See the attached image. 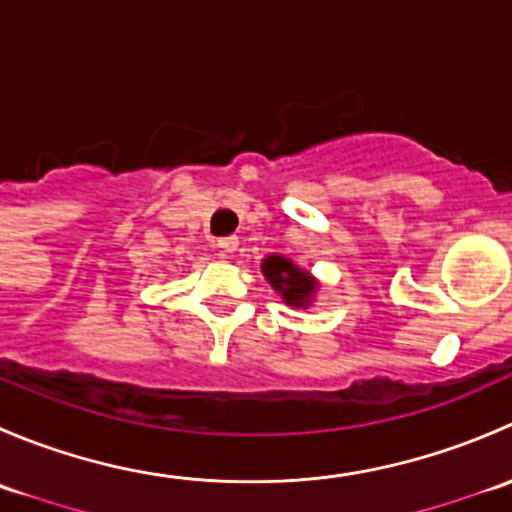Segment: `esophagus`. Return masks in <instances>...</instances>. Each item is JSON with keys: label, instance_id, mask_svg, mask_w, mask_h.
Listing matches in <instances>:
<instances>
[{"label": "esophagus", "instance_id": "esophagus-1", "mask_svg": "<svg viewBox=\"0 0 512 512\" xmlns=\"http://www.w3.org/2000/svg\"><path fill=\"white\" fill-rule=\"evenodd\" d=\"M218 247L223 255H232L237 250V237L235 235H227V237H218Z\"/></svg>", "mask_w": 512, "mask_h": 512}]
</instances>
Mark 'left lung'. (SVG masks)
<instances>
[{
  "label": "left lung",
  "mask_w": 512,
  "mask_h": 512,
  "mask_svg": "<svg viewBox=\"0 0 512 512\" xmlns=\"http://www.w3.org/2000/svg\"><path fill=\"white\" fill-rule=\"evenodd\" d=\"M262 272L270 280V285L282 292L287 304H294V307H304V304L312 299L314 294V280L307 275V272L297 270L292 262L285 260L280 255H270L265 262H262Z\"/></svg>",
  "instance_id": "1"
}]
</instances>
